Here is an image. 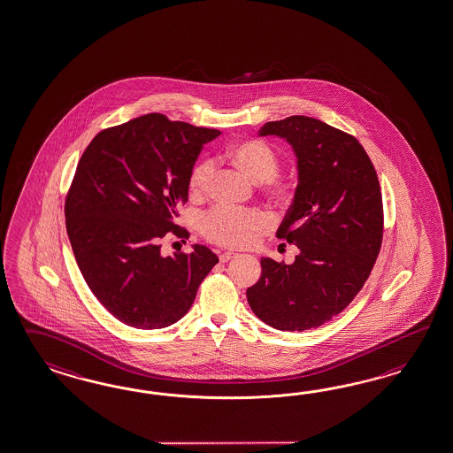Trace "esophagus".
<instances>
[{"instance_id":"esophagus-1","label":"esophagus","mask_w":453,"mask_h":453,"mask_svg":"<svg viewBox=\"0 0 453 453\" xmlns=\"http://www.w3.org/2000/svg\"><path fill=\"white\" fill-rule=\"evenodd\" d=\"M234 256H236V253H233V251H225V253L220 255V261L221 263H228Z\"/></svg>"}]
</instances>
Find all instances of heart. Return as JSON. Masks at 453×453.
<instances>
[{"label":"heart","instance_id":"b5f03b06","mask_svg":"<svg viewBox=\"0 0 453 453\" xmlns=\"http://www.w3.org/2000/svg\"><path fill=\"white\" fill-rule=\"evenodd\" d=\"M232 163L253 180L261 182L267 197L286 203L294 197L296 182L286 174H279V154L266 141L244 140L228 148ZM213 174V164L200 161L188 174V190L202 196ZM267 226V217L257 209L215 207L202 217V232L211 243L244 248L256 242L257 234Z\"/></svg>","mask_w":453,"mask_h":453}]
</instances>
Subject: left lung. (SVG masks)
<instances>
[{"instance_id": "left-lung-1", "label": "left lung", "mask_w": 453, "mask_h": 453, "mask_svg": "<svg viewBox=\"0 0 453 453\" xmlns=\"http://www.w3.org/2000/svg\"><path fill=\"white\" fill-rule=\"evenodd\" d=\"M259 134L286 138L297 154L299 184L276 236L301 253L292 265L263 257L246 297L265 324L311 330L347 309L372 274L383 243L380 180L358 140L320 119L269 121Z\"/></svg>"}]
</instances>
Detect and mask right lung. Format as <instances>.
<instances>
[{"mask_svg": "<svg viewBox=\"0 0 453 453\" xmlns=\"http://www.w3.org/2000/svg\"><path fill=\"white\" fill-rule=\"evenodd\" d=\"M219 134L150 113L100 131L81 154L65 197L67 234L87 286L119 322L174 324L219 263L202 244L161 255L167 234L188 238L177 209L203 144Z\"/></svg>", "mask_w": 453, "mask_h": 453, "instance_id": "right-lung-1", "label": "right lung"}]
</instances>
